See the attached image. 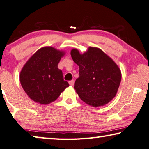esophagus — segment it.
<instances>
[{
    "instance_id": "1",
    "label": "esophagus",
    "mask_w": 149,
    "mask_h": 149,
    "mask_svg": "<svg viewBox=\"0 0 149 149\" xmlns=\"http://www.w3.org/2000/svg\"><path fill=\"white\" fill-rule=\"evenodd\" d=\"M69 84L70 86H74V80H70V81L69 82Z\"/></svg>"
}]
</instances>
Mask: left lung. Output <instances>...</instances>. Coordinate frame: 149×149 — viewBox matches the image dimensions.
Listing matches in <instances>:
<instances>
[{
    "instance_id": "obj_1",
    "label": "left lung",
    "mask_w": 149,
    "mask_h": 149,
    "mask_svg": "<svg viewBox=\"0 0 149 149\" xmlns=\"http://www.w3.org/2000/svg\"><path fill=\"white\" fill-rule=\"evenodd\" d=\"M79 67V77L74 88L80 98L92 107L103 106L115 97L121 81V71L114 61L101 49L90 47L83 54L70 52Z\"/></svg>"
}]
</instances>
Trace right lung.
Masks as SVG:
<instances>
[{
    "mask_svg": "<svg viewBox=\"0 0 149 149\" xmlns=\"http://www.w3.org/2000/svg\"><path fill=\"white\" fill-rule=\"evenodd\" d=\"M64 52L43 47L34 54L23 66L19 80L23 89L33 101L47 105L58 98L69 84L65 81L57 65Z\"/></svg>",
    "mask_w": 149,
    "mask_h": 149,
    "instance_id": "right-lung-1",
    "label": "right lung"
}]
</instances>
